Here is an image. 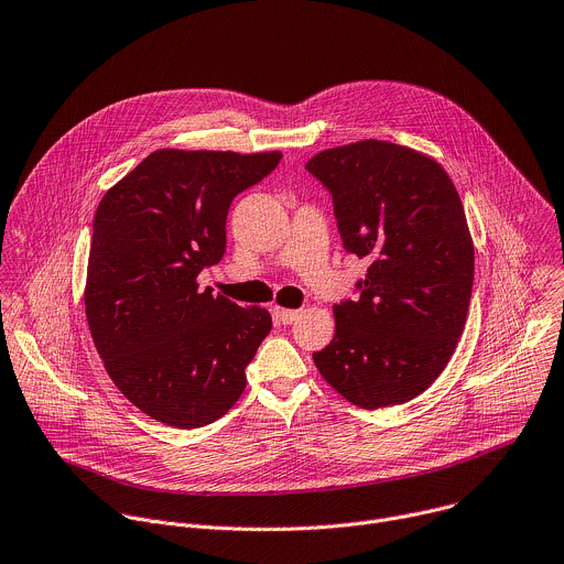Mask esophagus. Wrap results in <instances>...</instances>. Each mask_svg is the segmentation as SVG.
<instances>
[{"label":"esophagus","mask_w":564,"mask_h":564,"mask_svg":"<svg viewBox=\"0 0 564 564\" xmlns=\"http://www.w3.org/2000/svg\"><path fill=\"white\" fill-rule=\"evenodd\" d=\"M273 313H275V317L282 322V324H293L297 317H300V313L302 311H295V308H282V306H275L273 308Z\"/></svg>","instance_id":"1"}]
</instances>
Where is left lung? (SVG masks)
Here are the masks:
<instances>
[{
	"label": "left lung",
	"mask_w": 564,
	"mask_h": 564,
	"mask_svg": "<svg viewBox=\"0 0 564 564\" xmlns=\"http://www.w3.org/2000/svg\"><path fill=\"white\" fill-rule=\"evenodd\" d=\"M306 169L333 195L345 249L369 262L313 362L360 409L404 404L437 380L467 322L476 258L463 199L440 162L384 140L319 151Z\"/></svg>",
	"instance_id": "left-lung-1"
}]
</instances>
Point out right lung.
<instances>
[{
    "label": "right lung",
    "mask_w": 564,
    "mask_h": 564,
    "mask_svg": "<svg viewBox=\"0 0 564 564\" xmlns=\"http://www.w3.org/2000/svg\"><path fill=\"white\" fill-rule=\"evenodd\" d=\"M282 153L160 149L101 197L84 308L104 369L142 413L197 429L245 393L271 313L199 291L227 249L234 197Z\"/></svg>",
    "instance_id": "obj_1"
}]
</instances>
